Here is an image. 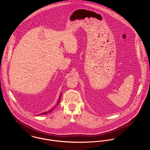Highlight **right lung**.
I'll use <instances>...</instances> for the list:
<instances>
[{
	"label": "right lung",
	"mask_w": 150,
	"mask_h": 150,
	"mask_svg": "<svg viewBox=\"0 0 150 150\" xmlns=\"http://www.w3.org/2000/svg\"><path fill=\"white\" fill-rule=\"evenodd\" d=\"M61 97H62V94H60V97H59V100L57 101V105L59 104V102H60V98H61ZM54 108L55 107H54V108L53 109H51V110H50V111H48V112H44V113H40V114H39L38 115V116L39 115H47V113H50V112H51L54 109ZM35 116H37V115H36Z\"/></svg>",
	"instance_id": "obj_1"
}]
</instances>
